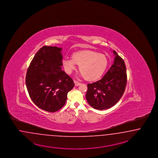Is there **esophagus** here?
<instances>
[{
  "label": "esophagus",
  "mask_w": 158,
  "mask_h": 158,
  "mask_svg": "<svg viewBox=\"0 0 158 158\" xmlns=\"http://www.w3.org/2000/svg\"><path fill=\"white\" fill-rule=\"evenodd\" d=\"M74 82H75V86H76L81 85V83H80V82H77V81H74Z\"/></svg>",
  "instance_id": "esophagus-1"
}]
</instances>
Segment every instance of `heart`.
I'll use <instances>...</instances> for the list:
<instances>
[{"instance_id": "obj_1", "label": "heart", "mask_w": 158, "mask_h": 158, "mask_svg": "<svg viewBox=\"0 0 158 158\" xmlns=\"http://www.w3.org/2000/svg\"><path fill=\"white\" fill-rule=\"evenodd\" d=\"M63 64L68 73L75 70L76 65L79 66L82 76L88 81H94L102 76L107 68L109 61L104 55L85 50L75 52L71 59L64 58Z\"/></svg>"}]
</instances>
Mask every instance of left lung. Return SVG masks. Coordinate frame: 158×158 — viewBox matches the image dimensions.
<instances>
[{
  "mask_svg": "<svg viewBox=\"0 0 158 158\" xmlns=\"http://www.w3.org/2000/svg\"><path fill=\"white\" fill-rule=\"evenodd\" d=\"M105 75L98 81L87 84L86 98L94 109L105 110L114 106L125 91L127 81L125 62L118 54Z\"/></svg>",
  "mask_w": 158,
  "mask_h": 158,
  "instance_id": "left-lung-1",
  "label": "left lung"
}]
</instances>
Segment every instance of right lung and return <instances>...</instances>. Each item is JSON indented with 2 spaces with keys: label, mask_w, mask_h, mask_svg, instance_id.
<instances>
[{
  "label": "right lung",
  "mask_w": 158,
  "mask_h": 158,
  "mask_svg": "<svg viewBox=\"0 0 158 158\" xmlns=\"http://www.w3.org/2000/svg\"><path fill=\"white\" fill-rule=\"evenodd\" d=\"M62 48L43 46L28 66L26 84L31 100L43 110L53 113L66 103L68 93L75 83L61 69Z\"/></svg>",
  "instance_id": "right-lung-1"
}]
</instances>
